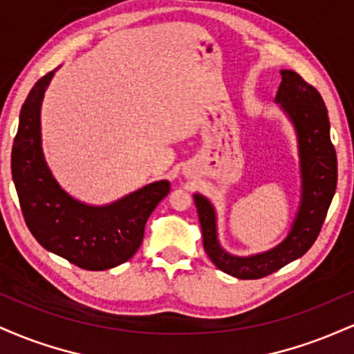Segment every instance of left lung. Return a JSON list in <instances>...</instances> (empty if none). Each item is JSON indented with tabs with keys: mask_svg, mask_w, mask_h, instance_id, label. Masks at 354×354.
I'll return each mask as SVG.
<instances>
[{
	"mask_svg": "<svg viewBox=\"0 0 354 354\" xmlns=\"http://www.w3.org/2000/svg\"><path fill=\"white\" fill-rule=\"evenodd\" d=\"M274 101L295 126L301 171V201L288 236L265 253L230 254L218 241L213 205L203 194H193L205 251L214 266L239 279L263 278L306 253L318 238L338 181V160L330 138L328 109L318 89L298 73L281 70V84Z\"/></svg>",
	"mask_w": 354,
	"mask_h": 354,
	"instance_id": "obj_1",
	"label": "left lung"
}]
</instances>
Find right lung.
I'll list each match as a JSON object with an SVG mask.
<instances>
[{"mask_svg":"<svg viewBox=\"0 0 354 354\" xmlns=\"http://www.w3.org/2000/svg\"><path fill=\"white\" fill-rule=\"evenodd\" d=\"M53 75L38 80L19 113L11 151L19 206L28 230L44 250L83 270H109L136 253L149 214L169 193V181L149 183L104 206L70 196L51 174L41 148V101Z\"/></svg>","mask_w":354,"mask_h":354,"instance_id":"right-lung-1","label":"right lung"}]
</instances>
